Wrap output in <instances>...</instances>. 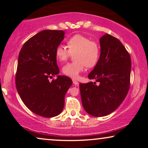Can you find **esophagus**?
Returning a JSON list of instances; mask_svg holds the SVG:
<instances>
[{
    "mask_svg": "<svg viewBox=\"0 0 148 148\" xmlns=\"http://www.w3.org/2000/svg\"><path fill=\"white\" fill-rule=\"evenodd\" d=\"M73 83L74 85H77L79 84L77 81L75 80V79H73Z\"/></svg>",
    "mask_w": 148,
    "mask_h": 148,
    "instance_id": "obj_1",
    "label": "esophagus"
}]
</instances>
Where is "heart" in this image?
Segmentation results:
<instances>
[{
  "label": "heart",
  "instance_id": "b5f03b06",
  "mask_svg": "<svg viewBox=\"0 0 148 148\" xmlns=\"http://www.w3.org/2000/svg\"><path fill=\"white\" fill-rule=\"evenodd\" d=\"M68 48L62 45L56 48L55 56L60 61H65L74 54L75 61L66 64L62 67V73L71 78H77L80 73L87 67H93L100 58V48L98 43L91 40L87 36L76 34L66 41Z\"/></svg>",
  "mask_w": 148,
  "mask_h": 148
}]
</instances>
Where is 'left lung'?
Returning a JSON list of instances; mask_svg holds the SVG:
<instances>
[{
  "instance_id": "obj_1",
  "label": "left lung",
  "mask_w": 148,
  "mask_h": 148,
  "mask_svg": "<svg viewBox=\"0 0 148 148\" xmlns=\"http://www.w3.org/2000/svg\"><path fill=\"white\" fill-rule=\"evenodd\" d=\"M100 58L88 78L96 82L79 84L84 108L89 114L100 117L116 110L130 88L131 60L123 44L106 34L100 39Z\"/></svg>"
}]
</instances>
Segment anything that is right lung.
Here are the masks:
<instances>
[{"instance_id":"1","label":"right lung","mask_w":148,"mask_h":148,"mask_svg":"<svg viewBox=\"0 0 148 148\" xmlns=\"http://www.w3.org/2000/svg\"><path fill=\"white\" fill-rule=\"evenodd\" d=\"M62 30H43L29 38L20 50L15 85L20 98L32 112L50 118L62 112L72 80L59 73L56 48L64 39Z\"/></svg>"}]
</instances>
